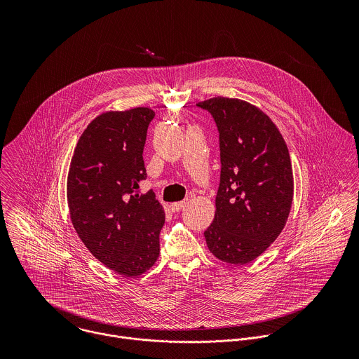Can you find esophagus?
Listing matches in <instances>:
<instances>
[{"instance_id":"34e87169","label":"esophagus","mask_w":359,"mask_h":359,"mask_svg":"<svg viewBox=\"0 0 359 359\" xmlns=\"http://www.w3.org/2000/svg\"><path fill=\"white\" fill-rule=\"evenodd\" d=\"M187 205V201H181V202H175V203H171L170 205V208L175 212V211H180L181 208H184Z\"/></svg>"}]
</instances>
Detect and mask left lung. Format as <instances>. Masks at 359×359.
Here are the masks:
<instances>
[{
  "label": "left lung",
  "instance_id": "1",
  "mask_svg": "<svg viewBox=\"0 0 359 359\" xmlns=\"http://www.w3.org/2000/svg\"><path fill=\"white\" fill-rule=\"evenodd\" d=\"M196 104L211 113L219 133V187L205 243L218 259L243 265L286 225L294 189L290 154L278 127L255 104L224 97Z\"/></svg>",
  "mask_w": 359,
  "mask_h": 359
}]
</instances>
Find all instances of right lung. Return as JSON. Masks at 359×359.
I'll use <instances>...</instances> for the list:
<instances>
[{"label":"right lung","mask_w":359,"mask_h":359,"mask_svg":"<svg viewBox=\"0 0 359 359\" xmlns=\"http://www.w3.org/2000/svg\"><path fill=\"white\" fill-rule=\"evenodd\" d=\"M154 111H106L81 134L67 174L72 224L91 255L126 278L147 272L158 257L163 205L147 180L144 147Z\"/></svg>","instance_id":"1"}]
</instances>
